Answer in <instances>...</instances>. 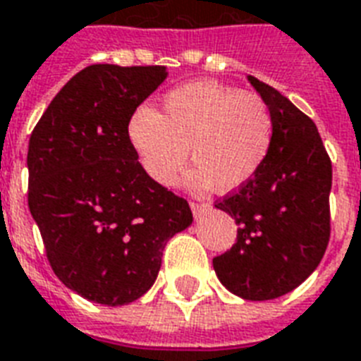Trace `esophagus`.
I'll use <instances>...</instances> for the list:
<instances>
[{"label":"esophagus","instance_id":"34e87169","mask_svg":"<svg viewBox=\"0 0 361 361\" xmlns=\"http://www.w3.org/2000/svg\"><path fill=\"white\" fill-rule=\"evenodd\" d=\"M190 207H192V212H194L195 219H200L201 214H203V212L209 209V205H207V203H197V201H192V203H190Z\"/></svg>","mask_w":361,"mask_h":361}]
</instances>
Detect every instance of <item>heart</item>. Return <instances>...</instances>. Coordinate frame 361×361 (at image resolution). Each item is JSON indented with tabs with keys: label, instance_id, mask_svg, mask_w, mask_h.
Masks as SVG:
<instances>
[{
	"label": "heart",
	"instance_id": "obj_1",
	"mask_svg": "<svg viewBox=\"0 0 361 361\" xmlns=\"http://www.w3.org/2000/svg\"><path fill=\"white\" fill-rule=\"evenodd\" d=\"M128 135L141 169L152 183L171 188L188 164L197 166L188 186L231 192L250 183L264 167L273 145V116L262 97L195 80L167 92L161 113L141 107Z\"/></svg>",
	"mask_w": 361,
	"mask_h": 361
}]
</instances>
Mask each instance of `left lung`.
Listing matches in <instances>:
<instances>
[{
  "instance_id": "1",
  "label": "left lung",
  "mask_w": 361,
  "mask_h": 361,
  "mask_svg": "<svg viewBox=\"0 0 361 361\" xmlns=\"http://www.w3.org/2000/svg\"><path fill=\"white\" fill-rule=\"evenodd\" d=\"M273 116V145L245 186L214 203L235 220V245L212 259L220 282L243 300H275L298 288L329 241L331 160L305 113L248 75Z\"/></svg>"
}]
</instances>
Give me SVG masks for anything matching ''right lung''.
<instances>
[{
  "label": "right lung",
  "mask_w": 361,
  "mask_h": 361,
  "mask_svg": "<svg viewBox=\"0 0 361 361\" xmlns=\"http://www.w3.org/2000/svg\"><path fill=\"white\" fill-rule=\"evenodd\" d=\"M166 77L164 66L85 67L30 137L27 205L50 267L94 303L139 300L166 243L194 220L188 201L145 175L128 135L135 109Z\"/></svg>",
  "instance_id": "right-lung-1"
}]
</instances>
